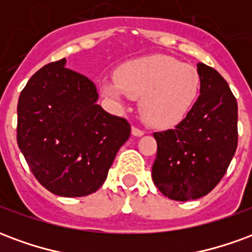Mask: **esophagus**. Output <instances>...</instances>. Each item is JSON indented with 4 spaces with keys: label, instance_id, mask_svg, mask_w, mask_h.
<instances>
[{
    "label": "esophagus",
    "instance_id": "esophagus-1",
    "mask_svg": "<svg viewBox=\"0 0 252 252\" xmlns=\"http://www.w3.org/2000/svg\"><path fill=\"white\" fill-rule=\"evenodd\" d=\"M132 135L136 137H140L144 135V131H142L140 128H137V126H132Z\"/></svg>",
    "mask_w": 252,
    "mask_h": 252
}]
</instances>
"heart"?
I'll return each instance as SVG.
<instances>
[{
	"label": "heart",
	"mask_w": 252,
	"mask_h": 252,
	"mask_svg": "<svg viewBox=\"0 0 252 252\" xmlns=\"http://www.w3.org/2000/svg\"><path fill=\"white\" fill-rule=\"evenodd\" d=\"M200 89L194 67L169 55H150L124 63L117 77L105 78L102 93L116 101L140 98L143 120L155 128H171L189 115Z\"/></svg>",
	"instance_id": "heart-1"
}]
</instances>
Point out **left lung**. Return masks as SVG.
<instances>
[{
	"label": "left lung",
	"mask_w": 252,
	"mask_h": 252,
	"mask_svg": "<svg viewBox=\"0 0 252 252\" xmlns=\"http://www.w3.org/2000/svg\"><path fill=\"white\" fill-rule=\"evenodd\" d=\"M200 95L174 129L155 132L153 181L170 200L204 197L221 181L238 147V102L219 72L197 64Z\"/></svg>",
	"instance_id": "8db88e82"
}]
</instances>
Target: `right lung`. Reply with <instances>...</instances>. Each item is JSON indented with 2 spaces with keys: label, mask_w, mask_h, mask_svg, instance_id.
Segmentation results:
<instances>
[{
  "label": "right lung",
  "mask_w": 252,
  "mask_h": 252,
  "mask_svg": "<svg viewBox=\"0 0 252 252\" xmlns=\"http://www.w3.org/2000/svg\"><path fill=\"white\" fill-rule=\"evenodd\" d=\"M89 78L66 59L35 72L17 104V144L35 178L62 197L92 194L102 186L129 123L98 104Z\"/></svg>",
  "instance_id": "1"
}]
</instances>
